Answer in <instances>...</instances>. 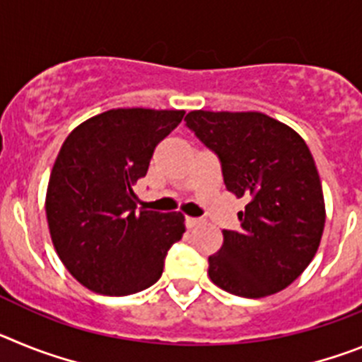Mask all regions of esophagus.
<instances>
[{
	"instance_id": "esophagus-1",
	"label": "esophagus",
	"mask_w": 362,
	"mask_h": 362,
	"mask_svg": "<svg viewBox=\"0 0 362 362\" xmlns=\"http://www.w3.org/2000/svg\"><path fill=\"white\" fill-rule=\"evenodd\" d=\"M201 223L199 217H187L185 219V225H187V228H194V226H197Z\"/></svg>"
}]
</instances>
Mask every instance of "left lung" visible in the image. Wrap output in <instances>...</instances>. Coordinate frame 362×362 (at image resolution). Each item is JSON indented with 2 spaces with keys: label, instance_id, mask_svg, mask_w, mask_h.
Instances as JSON below:
<instances>
[{
  "label": "left lung",
  "instance_id": "1",
  "mask_svg": "<svg viewBox=\"0 0 362 362\" xmlns=\"http://www.w3.org/2000/svg\"><path fill=\"white\" fill-rule=\"evenodd\" d=\"M187 127L219 156L228 192L245 197L241 230H223L209 257L214 284L259 299L284 290L312 263L326 210L305 139L263 112H188Z\"/></svg>",
  "mask_w": 362,
  "mask_h": 362
}]
</instances>
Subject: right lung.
Listing matches in <instances>:
<instances>
[{
    "label": "right lung",
    "instance_id": "1",
    "mask_svg": "<svg viewBox=\"0 0 362 362\" xmlns=\"http://www.w3.org/2000/svg\"><path fill=\"white\" fill-rule=\"evenodd\" d=\"M185 110L112 108L78 124L50 172L45 212L57 255L76 281L130 296L161 277L185 232L181 212H136L132 187Z\"/></svg>",
    "mask_w": 362,
    "mask_h": 362
}]
</instances>
